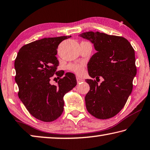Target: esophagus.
<instances>
[{"label":"esophagus","mask_w":150,"mask_h":150,"mask_svg":"<svg viewBox=\"0 0 150 150\" xmlns=\"http://www.w3.org/2000/svg\"><path fill=\"white\" fill-rule=\"evenodd\" d=\"M76 79H77V83H81V82H83V79H82L79 77H77V78H76Z\"/></svg>","instance_id":"1"}]
</instances>
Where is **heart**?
Instances as JSON below:
<instances>
[{"instance_id": "1", "label": "heart", "mask_w": 150, "mask_h": 150, "mask_svg": "<svg viewBox=\"0 0 150 150\" xmlns=\"http://www.w3.org/2000/svg\"><path fill=\"white\" fill-rule=\"evenodd\" d=\"M69 69L75 74L78 75H82L84 73V66L81 64H70L69 66Z\"/></svg>"}]
</instances>
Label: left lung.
Listing matches in <instances>:
<instances>
[{
    "label": "left lung",
    "mask_w": 150,
    "mask_h": 150,
    "mask_svg": "<svg viewBox=\"0 0 150 150\" xmlns=\"http://www.w3.org/2000/svg\"><path fill=\"white\" fill-rule=\"evenodd\" d=\"M79 36L93 43L97 51L88 64V74L96 81L86 79L90 85L85 96L86 110L97 119L113 117L124 107L132 91L137 74L134 48L122 37L98 31ZM100 76L104 81L98 84Z\"/></svg>",
    "instance_id": "1"
}]
</instances>
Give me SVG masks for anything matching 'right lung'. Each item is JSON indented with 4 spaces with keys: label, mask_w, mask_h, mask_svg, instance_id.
<instances>
[{
    "label": "right lung",
    "mask_w": 150,
    "mask_h": 150,
    "mask_svg": "<svg viewBox=\"0 0 150 150\" xmlns=\"http://www.w3.org/2000/svg\"><path fill=\"white\" fill-rule=\"evenodd\" d=\"M71 36L44 38L23 46L15 59V81L18 96L31 114L39 120L51 122L64 111L63 98L77 85L75 75L58 71L56 57L58 45ZM55 74L60 79L58 86L50 81Z\"/></svg>",
    "instance_id": "add662e5"
}]
</instances>
